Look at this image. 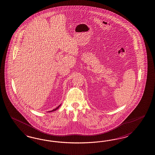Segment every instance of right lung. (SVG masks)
<instances>
[{"label":"right lung","mask_w":155,"mask_h":155,"mask_svg":"<svg viewBox=\"0 0 155 155\" xmlns=\"http://www.w3.org/2000/svg\"><path fill=\"white\" fill-rule=\"evenodd\" d=\"M60 106H61V104H60V105H59V106H58V107H57L56 108H55V109H53V110H52V111H49V112H52V111H56V110H57L58 108L60 107Z\"/></svg>","instance_id":"obj_1"}]
</instances>
